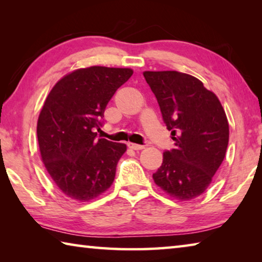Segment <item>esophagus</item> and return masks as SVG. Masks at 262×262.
I'll list each match as a JSON object with an SVG mask.
<instances>
[{"instance_id": "esophagus-1", "label": "esophagus", "mask_w": 262, "mask_h": 262, "mask_svg": "<svg viewBox=\"0 0 262 262\" xmlns=\"http://www.w3.org/2000/svg\"><path fill=\"white\" fill-rule=\"evenodd\" d=\"M127 145H128V148L132 149V150H142V149L144 148L143 145H141V144H136V143H132V142H129V143H128Z\"/></svg>"}]
</instances>
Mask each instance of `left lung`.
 I'll return each mask as SVG.
<instances>
[{
  "mask_svg": "<svg viewBox=\"0 0 262 262\" xmlns=\"http://www.w3.org/2000/svg\"><path fill=\"white\" fill-rule=\"evenodd\" d=\"M156 96L174 149L163 154L155 184L171 198L188 201L209 187L227 152L229 122L220 99L192 75L144 72Z\"/></svg>",
  "mask_w": 262,
  "mask_h": 262,
  "instance_id": "left-lung-1",
  "label": "left lung"
}]
</instances>
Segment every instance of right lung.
Listing matches in <instances>:
<instances>
[{"mask_svg": "<svg viewBox=\"0 0 262 262\" xmlns=\"http://www.w3.org/2000/svg\"><path fill=\"white\" fill-rule=\"evenodd\" d=\"M133 75L130 68L94 66L64 75L48 94L37 123L41 161L62 193L94 200L112 186L125 143L97 139L106 105Z\"/></svg>", "mask_w": 262, "mask_h": 262, "instance_id": "obj_1", "label": "right lung"}]
</instances>
